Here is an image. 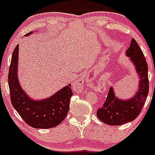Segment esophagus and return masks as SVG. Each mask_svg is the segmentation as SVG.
Listing matches in <instances>:
<instances>
[{"label":"esophagus","mask_w":155,"mask_h":155,"mask_svg":"<svg viewBox=\"0 0 155 155\" xmlns=\"http://www.w3.org/2000/svg\"><path fill=\"white\" fill-rule=\"evenodd\" d=\"M78 87H79V86H78ZM78 89H79V88H78Z\"/></svg>","instance_id":"esophagus-1"}]
</instances>
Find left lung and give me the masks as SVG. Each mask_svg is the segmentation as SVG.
Returning a JSON list of instances; mask_svg holds the SVG:
<instances>
[{
    "label": "left lung",
    "mask_w": 155,
    "mask_h": 155,
    "mask_svg": "<svg viewBox=\"0 0 155 155\" xmlns=\"http://www.w3.org/2000/svg\"><path fill=\"white\" fill-rule=\"evenodd\" d=\"M125 53L135 68L139 80L138 85L136 93L127 99L116 96L111 86L103 105L97 111L98 118L108 125L119 126L135 120L143 109L148 94L147 64L135 39H132Z\"/></svg>",
    "instance_id": "8db88e82"
}]
</instances>
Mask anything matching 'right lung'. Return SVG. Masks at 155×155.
Instances as JSON below:
<instances>
[{
  "label": "right lung",
  "mask_w": 155,
  "mask_h": 155,
  "mask_svg": "<svg viewBox=\"0 0 155 155\" xmlns=\"http://www.w3.org/2000/svg\"><path fill=\"white\" fill-rule=\"evenodd\" d=\"M30 31L25 36L31 35ZM19 45L13 52L8 73V85L12 105L24 121L33 128L49 129L57 127L67 116L72 96L71 84L62 87L51 96L34 99L27 94L19 82L18 76Z\"/></svg>",
  "instance_id": "right-lung-1"
}]
</instances>
